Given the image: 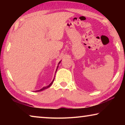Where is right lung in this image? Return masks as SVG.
Listing matches in <instances>:
<instances>
[{
  "label": "right lung",
  "instance_id": "add662e5",
  "mask_svg": "<svg viewBox=\"0 0 125 125\" xmlns=\"http://www.w3.org/2000/svg\"><path fill=\"white\" fill-rule=\"evenodd\" d=\"M61 63V61L60 62H59V63H58V64H60V63ZM58 65L57 66V68H58ZM57 70H56V71H57ZM54 78L53 79V80H52V82H51V83L49 85H47V86H45V87H43L42 88V89H41L40 90H36V91H35V92H41V91H42V90H45V89H47V88H49L50 86L52 85V83H53V81H54Z\"/></svg>",
  "mask_w": 125,
  "mask_h": 125
}]
</instances>
